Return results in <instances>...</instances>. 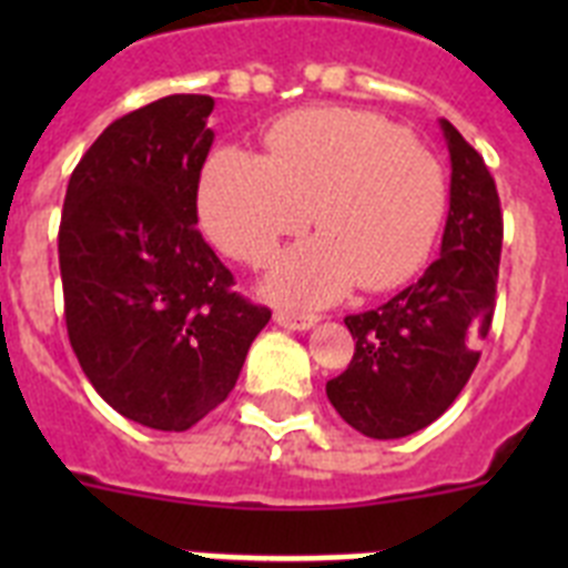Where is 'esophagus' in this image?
<instances>
[{"mask_svg": "<svg viewBox=\"0 0 568 568\" xmlns=\"http://www.w3.org/2000/svg\"><path fill=\"white\" fill-rule=\"evenodd\" d=\"M275 324L284 329H293V333H304V329H313L315 324H318V318H315V315H295L278 310V313H275Z\"/></svg>", "mask_w": 568, "mask_h": 568, "instance_id": "obj_1", "label": "esophagus"}]
</instances>
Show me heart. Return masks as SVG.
I'll list each match as a JSON object with an SVG mask.
<instances>
[{"mask_svg": "<svg viewBox=\"0 0 568 568\" xmlns=\"http://www.w3.org/2000/svg\"><path fill=\"white\" fill-rule=\"evenodd\" d=\"M270 150L227 144L199 182L210 241L244 264L270 261L310 219L321 227L281 255L264 281L270 298L321 307L355 281L389 290L415 275L444 222L446 182L404 130L361 110H310L275 124Z\"/></svg>", "mask_w": 568, "mask_h": 568, "instance_id": "heart-1", "label": "heart"}]
</instances>
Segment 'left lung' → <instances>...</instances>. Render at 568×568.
<instances>
[{"mask_svg": "<svg viewBox=\"0 0 568 568\" xmlns=\"http://www.w3.org/2000/svg\"><path fill=\"white\" fill-rule=\"evenodd\" d=\"M440 133L453 164L440 255L378 310L346 315L355 355L327 381L335 413L366 438H406L440 418L491 327L504 244L498 190L478 150L446 119Z\"/></svg>", "mask_w": 568, "mask_h": 568, "instance_id": "8db88e82", "label": "left lung"}]
</instances>
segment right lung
I'll list each match as a JSON object with an SVG mask.
<instances>
[{
    "label": "right lung",
    "instance_id": "obj_1",
    "mask_svg": "<svg viewBox=\"0 0 568 568\" xmlns=\"http://www.w3.org/2000/svg\"><path fill=\"white\" fill-rule=\"evenodd\" d=\"M213 104L175 93L115 119L70 175L59 224L70 346L115 413L162 433L227 398L270 321L195 230Z\"/></svg>",
    "mask_w": 568,
    "mask_h": 568
}]
</instances>
